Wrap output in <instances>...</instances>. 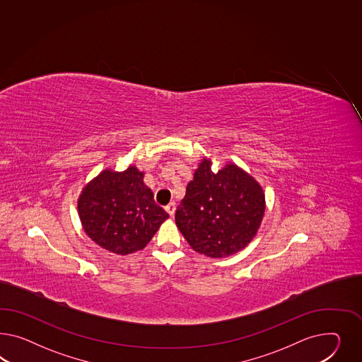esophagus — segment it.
I'll return each mask as SVG.
<instances>
[{"label": "esophagus", "instance_id": "1", "mask_svg": "<svg viewBox=\"0 0 362 362\" xmlns=\"http://www.w3.org/2000/svg\"><path fill=\"white\" fill-rule=\"evenodd\" d=\"M175 209L176 204L174 203V202H173V203H170V204L166 206L167 214L171 216V217H174V215H175Z\"/></svg>", "mask_w": 362, "mask_h": 362}]
</instances>
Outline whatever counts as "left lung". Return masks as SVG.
I'll use <instances>...</instances> for the list:
<instances>
[{
  "instance_id": "left-lung-1",
  "label": "left lung",
  "mask_w": 362,
  "mask_h": 362,
  "mask_svg": "<svg viewBox=\"0 0 362 362\" xmlns=\"http://www.w3.org/2000/svg\"><path fill=\"white\" fill-rule=\"evenodd\" d=\"M204 158L177 206L176 226L200 255L224 258L249 244L264 214L262 187L243 168L228 163L212 171Z\"/></svg>"
}]
</instances>
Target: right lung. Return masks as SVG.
Instances as JSON below:
<instances>
[{"label": "right lung", "mask_w": 362, "mask_h": 362, "mask_svg": "<svg viewBox=\"0 0 362 362\" xmlns=\"http://www.w3.org/2000/svg\"><path fill=\"white\" fill-rule=\"evenodd\" d=\"M144 175L136 166L121 173L107 168L78 196L84 232L110 253L127 255L144 249L168 218L145 186Z\"/></svg>", "instance_id": "add662e5"}]
</instances>
